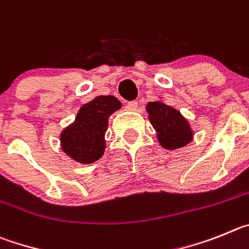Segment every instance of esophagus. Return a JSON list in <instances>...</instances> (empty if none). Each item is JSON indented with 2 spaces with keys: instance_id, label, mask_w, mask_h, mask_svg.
Here are the masks:
<instances>
[{
  "instance_id": "34e87169",
  "label": "esophagus",
  "mask_w": 249,
  "mask_h": 249,
  "mask_svg": "<svg viewBox=\"0 0 249 249\" xmlns=\"http://www.w3.org/2000/svg\"><path fill=\"white\" fill-rule=\"evenodd\" d=\"M136 109H138V103L136 102H129L126 104V110L135 111Z\"/></svg>"
}]
</instances>
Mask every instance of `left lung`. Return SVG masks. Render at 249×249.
I'll return each mask as SVG.
<instances>
[{"mask_svg": "<svg viewBox=\"0 0 249 249\" xmlns=\"http://www.w3.org/2000/svg\"><path fill=\"white\" fill-rule=\"evenodd\" d=\"M146 111L163 149H181L194 140V130L180 110L165 104L162 100H156L147 103Z\"/></svg>", "mask_w": 249, "mask_h": 249, "instance_id": "obj_1", "label": "left lung"}]
</instances>
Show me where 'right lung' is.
Returning <instances> with one entry per match:
<instances>
[{
  "instance_id": "obj_1",
  "label": "right lung",
  "mask_w": 249,
  "mask_h": 249,
  "mask_svg": "<svg viewBox=\"0 0 249 249\" xmlns=\"http://www.w3.org/2000/svg\"><path fill=\"white\" fill-rule=\"evenodd\" d=\"M122 108L113 95H99L82 105L75 120L60 133V147L67 156L77 162H95L105 151V131L109 116Z\"/></svg>"
}]
</instances>
